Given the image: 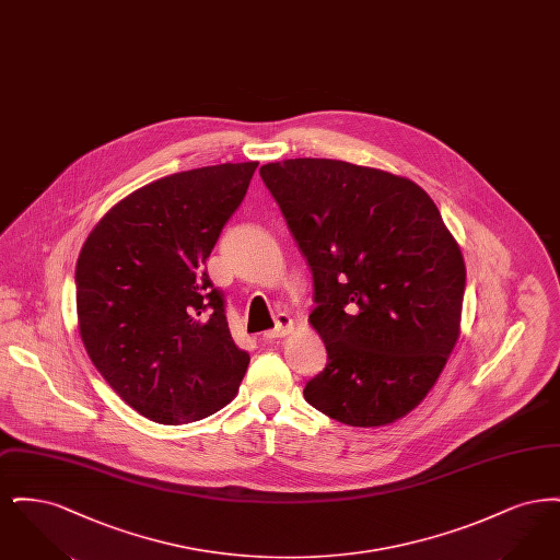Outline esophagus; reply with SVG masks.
<instances>
[{
    "label": "esophagus",
    "mask_w": 560,
    "mask_h": 560,
    "mask_svg": "<svg viewBox=\"0 0 560 560\" xmlns=\"http://www.w3.org/2000/svg\"><path fill=\"white\" fill-rule=\"evenodd\" d=\"M292 329V317L285 315V313H281V315H277V327L270 329V331H265V334H262V340H265V342H272V340H277V338H285Z\"/></svg>",
    "instance_id": "obj_1"
}]
</instances>
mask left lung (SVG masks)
Segmentation results:
<instances>
[{
	"label": "left lung",
	"instance_id": "8db88e82",
	"mask_svg": "<svg viewBox=\"0 0 560 560\" xmlns=\"http://www.w3.org/2000/svg\"><path fill=\"white\" fill-rule=\"evenodd\" d=\"M260 176L315 281L327 365L304 399L348 427L405 418L459 338L466 267L439 208L413 180L348 161H275Z\"/></svg>",
	"mask_w": 560,
	"mask_h": 560
}]
</instances>
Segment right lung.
I'll list each match as a JSON object with an SVG mask.
<instances>
[{"label":"right lung","instance_id":"right-lung-1","mask_svg":"<svg viewBox=\"0 0 560 560\" xmlns=\"http://www.w3.org/2000/svg\"><path fill=\"white\" fill-rule=\"evenodd\" d=\"M258 161L178 172L130 192L81 247L78 327L108 386L160 424L203 420L240 393L249 354L208 277Z\"/></svg>","mask_w":560,"mask_h":560}]
</instances>
